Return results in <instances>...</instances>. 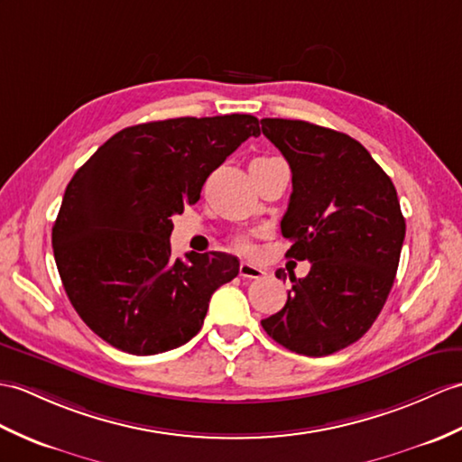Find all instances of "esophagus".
<instances>
[{
  "label": "esophagus",
  "instance_id": "obj_1",
  "mask_svg": "<svg viewBox=\"0 0 462 462\" xmlns=\"http://www.w3.org/2000/svg\"><path fill=\"white\" fill-rule=\"evenodd\" d=\"M240 275L245 277V280H260V277L265 275V272L262 270V267H257V265H254V263L242 262V263H240Z\"/></svg>",
  "mask_w": 462,
  "mask_h": 462
}]
</instances>
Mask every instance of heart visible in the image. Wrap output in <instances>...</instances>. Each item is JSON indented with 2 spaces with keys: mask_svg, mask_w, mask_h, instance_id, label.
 <instances>
[{
  "mask_svg": "<svg viewBox=\"0 0 462 462\" xmlns=\"http://www.w3.org/2000/svg\"><path fill=\"white\" fill-rule=\"evenodd\" d=\"M234 245H236V250H240L244 254L252 252V242H250L248 236H238V238L234 240Z\"/></svg>",
  "mask_w": 462,
  "mask_h": 462,
  "instance_id": "obj_1",
  "label": "heart"
}]
</instances>
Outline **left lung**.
<instances>
[{
    "mask_svg": "<svg viewBox=\"0 0 462 462\" xmlns=\"http://www.w3.org/2000/svg\"><path fill=\"white\" fill-rule=\"evenodd\" d=\"M262 132L291 167L282 218L289 257L310 262L287 303L262 320L287 350L327 356L366 335L390 295L405 238L392 179L346 134L301 120L263 117ZM283 277L285 272L277 270Z\"/></svg>",
    "mask_w": 462,
    "mask_h": 462,
    "instance_id": "left-lung-1",
    "label": "left lung"
}]
</instances>
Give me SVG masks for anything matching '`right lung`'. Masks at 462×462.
Listing matches in <instances>:
<instances>
[{
  "label": "right lung",
  "instance_id": "add662e5",
  "mask_svg": "<svg viewBox=\"0 0 462 462\" xmlns=\"http://www.w3.org/2000/svg\"><path fill=\"white\" fill-rule=\"evenodd\" d=\"M250 114L175 117L125 127L74 173L52 226L72 307L114 348L149 356L185 345L212 293L240 272L222 252L171 255L173 217L245 139Z\"/></svg>",
  "mask_w": 462,
  "mask_h": 462
}]
</instances>
